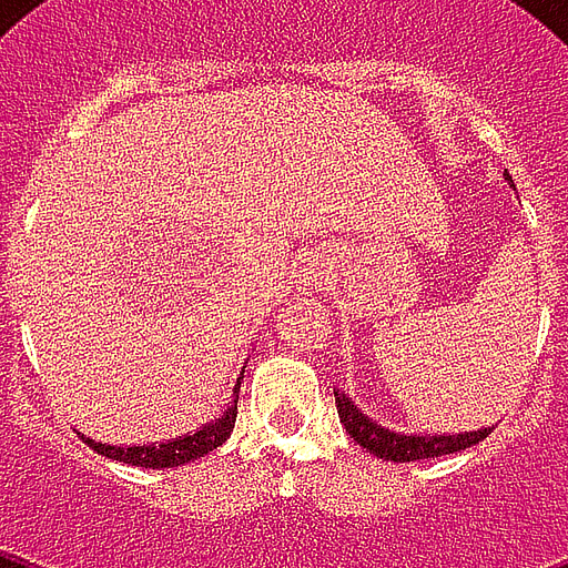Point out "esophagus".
Masks as SVG:
<instances>
[{
	"instance_id": "34e87169",
	"label": "esophagus",
	"mask_w": 568,
	"mask_h": 568,
	"mask_svg": "<svg viewBox=\"0 0 568 568\" xmlns=\"http://www.w3.org/2000/svg\"><path fill=\"white\" fill-rule=\"evenodd\" d=\"M327 262L321 256H310V258H303L301 262V271H297V276H301V283L303 285H324V280H327Z\"/></svg>"
}]
</instances>
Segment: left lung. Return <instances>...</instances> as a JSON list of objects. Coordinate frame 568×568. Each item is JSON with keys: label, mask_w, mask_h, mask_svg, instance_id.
I'll use <instances>...</instances> for the list:
<instances>
[{"label": "left lung", "mask_w": 568, "mask_h": 568, "mask_svg": "<svg viewBox=\"0 0 568 568\" xmlns=\"http://www.w3.org/2000/svg\"><path fill=\"white\" fill-rule=\"evenodd\" d=\"M504 180L513 185L510 173H504ZM336 395L338 418L345 424V430L351 433V439L356 445H363L368 454L379 459H392V463H415V459L445 457V454H457L466 450L477 442H484L495 427H477V430L466 433H400L392 427H383L374 422L372 415L356 406V400L345 392H333Z\"/></svg>", "instance_id": "left-lung-1"}]
</instances>
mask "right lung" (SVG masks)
Here are the masks:
<instances>
[{
	"label": "right lung",
	"instance_id": "right-lung-1",
	"mask_svg": "<svg viewBox=\"0 0 568 568\" xmlns=\"http://www.w3.org/2000/svg\"><path fill=\"white\" fill-rule=\"evenodd\" d=\"M241 379H244V368H241L235 386H232V400L230 406L223 409L214 422L196 427L194 433H185V436H176V439L164 442H146V445H109V442H97L88 433H79L88 445H91L97 454L109 459H120V463H129V466L141 468H176L185 466V463H194V459L205 457L209 450H214L217 445L230 439L232 427H235V415H239V388Z\"/></svg>",
	"mask_w": 568,
	"mask_h": 568
}]
</instances>
